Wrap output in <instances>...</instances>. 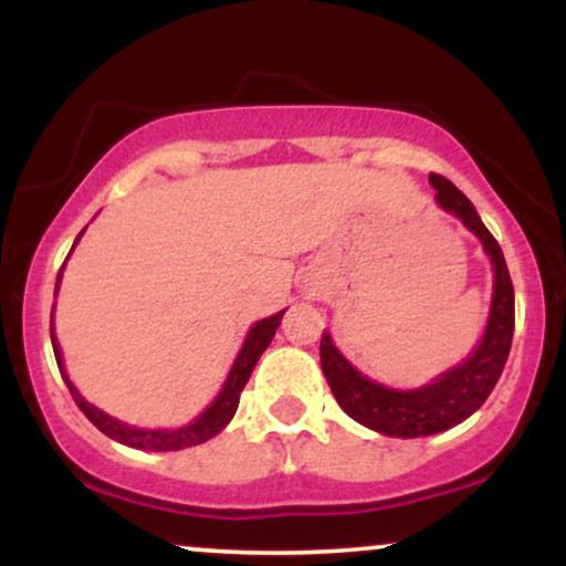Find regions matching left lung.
<instances>
[{
	"label": "left lung",
	"mask_w": 566,
	"mask_h": 566,
	"mask_svg": "<svg viewBox=\"0 0 566 566\" xmlns=\"http://www.w3.org/2000/svg\"><path fill=\"white\" fill-rule=\"evenodd\" d=\"M428 180L437 188L441 210L463 220L465 229L476 233L492 261L495 287H492L490 319H486L482 343L458 367L447 369L433 382H428L423 388H412V391H396V388H386L380 382L365 378L335 348L329 333L322 335L319 346L324 378L333 388L343 412L350 415L356 423L373 428V431L401 439L431 437V433L447 431V428L471 418L500 380L513 340V284L503 250H500L495 237L486 231L479 212L473 210L469 197L460 188H454L441 175H431Z\"/></svg>",
	"instance_id": "obj_1"
}]
</instances>
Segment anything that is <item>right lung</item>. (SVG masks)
Instances as JSON below:
<instances>
[{
	"mask_svg": "<svg viewBox=\"0 0 566 566\" xmlns=\"http://www.w3.org/2000/svg\"><path fill=\"white\" fill-rule=\"evenodd\" d=\"M82 233H80V237H82ZM80 237H76V242H80ZM57 284H61V274H57ZM282 316H284V311H279V314L269 316V319L258 322L255 327L247 333L244 346H242V350H239L237 361H233L229 378H226L223 388H220V394L216 396V401H212V405L207 407L205 412H201L199 418L193 420V423H188L184 428H175V431H167V428H161V431H143V428H133V426L119 423V420L112 418V415L101 412V409L90 405V401L84 399L80 391H76L74 382L69 380L66 369H63L61 348H57L53 327H50V337H53V350H55L57 369H61V375H63V380H66L71 396H74L76 407H80L82 412L87 415V420L97 428V431H103L108 439L119 441V444L135 447V450L170 452V450H184V447H197V444H201V441L212 439L216 433H220L226 426H229V420L233 418V412H237V407H239V396H242L247 380H250L252 369H255L258 359H261V354L265 348H269V343L274 340V333H276L279 324H282Z\"/></svg>",
	"mask_w": 566,
	"mask_h": 566,
	"instance_id": "add662e5",
	"label": "right lung"
}]
</instances>
